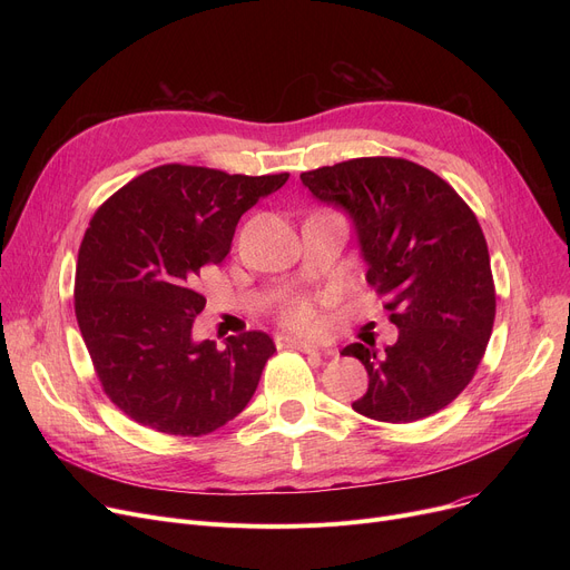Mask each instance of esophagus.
<instances>
[{
    "label": "esophagus",
    "mask_w": 570,
    "mask_h": 570,
    "mask_svg": "<svg viewBox=\"0 0 570 570\" xmlns=\"http://www.w3.org/2000/svg\"><path fill=\"white\" fill-rule=\"evenodd\" d=\"M277 344L279 346H291V348H297L303 353H312V355H333L331 348H318L309 342H303V340H295V337H277Z\"/></svg>",
    "instance_id": "1"
}]
</instances>
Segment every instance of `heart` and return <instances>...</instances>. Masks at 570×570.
Wrapping results in <instances>:
<instances>
[{"mask_svg": "<svg viewBox=\"0 0 570 570\" xmlns=\"http://www.w3.org/2000/svg\"><path fill=\"white\" fill-rule=\"evenodd\" d=\"M279 321L291 327L295 333L303 335H318L325 331V314L318 305H314L309 297L295 295L284 303L279 312Z\"/></svg>", "mask_w": 570, "mask_h": 570, "instance_id": "b5f03b06", "label": "heart"}]
</instances>
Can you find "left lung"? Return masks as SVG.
Segmentation results:
<instances>
[{
	"mask_svg": "<svg viewBox=\"0 0 570 570\" xmlns=\"http://www.w3.org/2000/svg\"><path fill=\"white\" fill-rule=\"evenodd\" d=\"M301 179L353 217L367 284L400 327L385 353L361 342L342 351L370 376L353 411L379 423L441 411L471 383L497 314L490 252L473 209L436 173L400 157L348 159Z\"/></svg>",
	"mask_w": 570,
	"mask_h": 570,
	"instance_id": "left-lung-1",
	"label": "left lung"
}]
</instances>
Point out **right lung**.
<instances>
[{
  "label": "right lung",
  "mask_w": 570,
  "mask_h": 570,
  "mask_svg": "<svg viewBox=\"0 0 570 570\" xmlns=\"http://www.w3.org/2000/svg\"><path fill=\"white\" fill-rule=\"evenodd\" d=\"M288 173L228 175L164 164L134 177L89 219L73 307L108 400L138 425L200 436L243 411L275 344L265 333L194 342L200 269L219 265L249 207Z\"/></svg>",
  "instance_id": "obj_1"
}]
</instances>
